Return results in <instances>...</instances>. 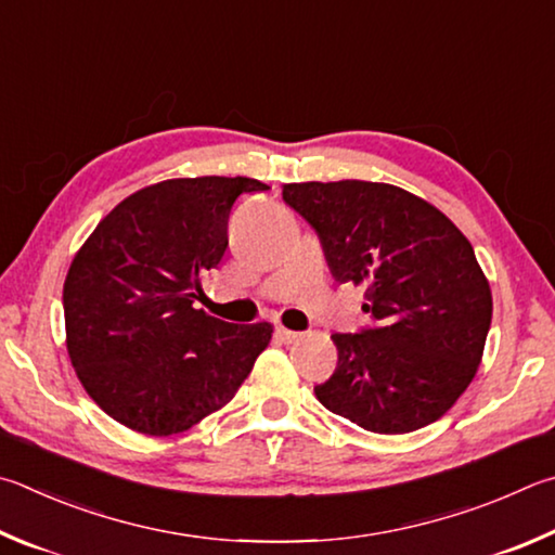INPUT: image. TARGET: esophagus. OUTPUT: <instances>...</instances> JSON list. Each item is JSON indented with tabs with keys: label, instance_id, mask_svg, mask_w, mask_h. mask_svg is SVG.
Returning <instances> with one entry per match:
<instances>
[{
	"label": "esophagus",
	"instance_id": "34e87169",
	"mask_svg": "<svg viewBox=\"0 0 555 555\" xmlns=\"http://www.w3.org/2000/svg\"><path fill=\"white\" fill-rule=\"evenodd\" d=\"M276 337L281 341H286V345H291V341L300 339V332H294V330H286V327H276Z\"/></svg>",
	"mask_w": 555,
	"mask_h": 555
}]
</instances>
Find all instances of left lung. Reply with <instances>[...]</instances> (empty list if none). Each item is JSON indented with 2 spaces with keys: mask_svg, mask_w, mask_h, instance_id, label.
Instances as JSON below:
<instances>
[{
  "mask_svg": "<svg viewBox=\"0 0 555 555\" xmlns=\"http://www.w3.org/2000/svg\"><path fill=\"white\" fill-rule=\"evenodd\" d=\"M339 284L366 286L371 325L332 335L337 369L315 386L330 412L376 435L437 422L468 388L492 294L466 235L425 198L378 181L284 184Z\"/></svg>",
  "mask_w": 555,
  "mask_h": 555,
  "instance_id": "left-lung-1",
  "label": "left lung"
}]
</instances>
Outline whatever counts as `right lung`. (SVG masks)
<instances>
[{
    "mask_svg": "<svg viewBox=\"0 0 555 555\" xmlns=\"http://www.w3.org/2000/svg\"><path fill=\"white\" fill-rule=\"evenodd\" d=\"M267 189L249 177L159 181L120 201L77 251L63 288L67 354L108 417L179 435L243 386L274 330L194 304L225 255L235 198Z\"/></svg>",
    "mask_w": 555,
    "mask_h": 555,
    "instance_id": "add662e5",
    "label": "right lung"
}]
</instances>
